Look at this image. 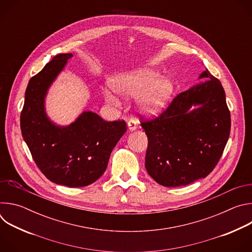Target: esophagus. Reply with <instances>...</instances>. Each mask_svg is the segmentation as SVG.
Instances as JSON below:
<instances>
[{
    "label": "esophagus",
    "instance_id": "34e87169",
    "mask_svg": "<svg viewBox=\"0 0 252 252\" xmlns=\"http://www.w3.org/2000/svg\"><path fill=\"white\" fill-rule=\"evenodd\" d=\"M127 127H128V129H129L130 131L134 130V129L137 127V122H136V120L130 119V120L127 122Z\"/></svg>",
    "mask_w": 252,
    "mask_h": 252
}]
</instances>
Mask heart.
<instances>
[{"mask_svg": "<svg viewBox=\"0 0 252 252\" xmlns=\"http://www.w3.org/2000/svg\"><path fill=\"white\" fill-rule=\"evenodd\" d=\"M154 70L140 68L121 75L113 84L116 92L135 96L139 94L138 103L140 109L150 115L159 113L166 104L171 92L172 85L165 78ZM104 97L112 103H118L119 97L110 90L104 91Z\"/></svg>", "mask_w": 252, "mask_h": 252, "instance_id": "b5f03b06", "label": "heart"}]
</instances>
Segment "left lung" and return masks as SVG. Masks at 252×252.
<instances>
[{
    "instance_id": "1",
    "label": "left lung",
    "mask_w": 252,
    "mask_h": 252,
    "mask_svg": "<svg viewBox=\"0 0 252 252\" xmlns=\"http://www.w3.org/2000/svg\"><path fill=\"white\" fill-rule=\"evenodd\" d=\"M199 78L208 81L178 94L155 119H139L149 138L146 168L163 187L187 186L207 176L229 137L230 112L221 83L208 69ZM196 104L199 109L189 111Z\"/></svg>"
}]
</instances>
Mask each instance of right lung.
I'll use <instances>...</instances> for the list:
<instances>
[{
    "label": "right lung",
    "mask_w": 252,
    "mask_h": 252,
    "mask_svg": "<svg viewBox=\"0 0 252 252\" xmlns=\"http://www.w3.org/2000/svg\"><path fill=\"white\" fill-rule=\"evenodd\" d=\"M71 58V54H60L31 78L21 113V130L35 164L48 179L68 188H82L104 172L112 151L126 131V123L106 122L94 113L85 112L63 127L47 118V91Z\"/></svg>",
    "instance_id": "1"
}]
</instances>
